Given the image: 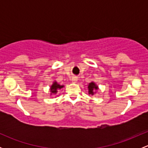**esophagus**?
Listing matches in <instances>:
<instances>
[{
  "instance_id": "1",
  "label": "esophagus",
  "mask_w": 148,
  "mask_h": 148,
  "mask_svg": "<svg viewBox=\"0 0 148 148\" xmlns=\"http://www.w3.org/2000/svg\"><path fill=\"white\" fill-rule=\"evenodd\" d=\"M77 77H73L72 79H71V82H72L73 83H76L77 82Z\"/></svg>"
}]
</instances>
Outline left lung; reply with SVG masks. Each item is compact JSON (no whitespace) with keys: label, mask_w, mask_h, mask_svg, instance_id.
I'll use <instances>...</instances> for the list:
<instances>
[{"label":"left lung","mask_w":148,"mask_h":148,"mask_svg":"<svg viewBox=\"0 0 148 148\" xmlns=\"http://www.w3.org/2000/svg\"><path fill=\"white\" fill-rule=\"evenodd\" d=\"M99 89L98 86L94 82H92L88 84V92H89V95H94L95 93V90H97Z\"/></svg>","instance_id":"left-lung-1"}]
</instances>
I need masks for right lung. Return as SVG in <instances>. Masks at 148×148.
<instances>
[{
    "label": "right lung",
    "mask_w": 148,
    "mask_h": 148,
    "mask_svg": "<svg viewBox=\"0 0 148 148\" xmlns=\"http://www.w3.org/2000/svg\"><path fill=\"white\" fill-rule=\"evenodd\" d=\"M64 85H60L59 84H58L56 81L53 82L52 85L50 87V92H51V95H56L61 89L64 87Z\"/></svg>",
    "instance_id": "obj_1"
}]
</instances>
